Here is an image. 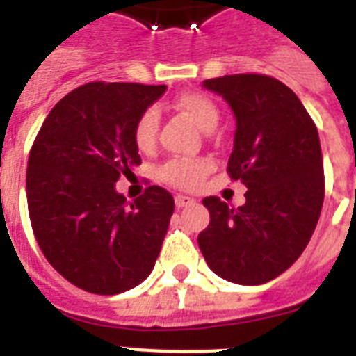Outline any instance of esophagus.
<instances>
[{"mask_svg": "<svg viewBox=\"0 0 356 356\" xmlns=\"http://www.w3.org/2000/svg\"><path fill=\"white\" fill-rule=\"evenodd\" d=\"M192 203H194V197H190V195H183V194L175 195V205H177L179 209H183V207L186 205H192Z\"/></svg>", "mask_w": 356, "mask_h": 356, "instance_id": "34e87169", "label": "esophagus"}]
</instances>
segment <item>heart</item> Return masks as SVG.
Here are the masks:
<instances>
[{
  "mask_svg": "<svg viewBox=\"0 0 356 356\" xmlns=\"http://www.w3.org/2000/svg\"><path fill=\"white\" fill-rule=\"evenodd\" d=\"M175 107L188 116L203 131L216 127L220 120V111L211 97L200 92H186L175 99ZM159 133V113L155 108H145L140 114L133 127V140L138 151H151L156 144ZM212 170V161L209 159H172L159 168V179L162 183L181 190L197 188L207 173Z\"/></svg>",
  "mask_w": 356,
  "mask_h": 356,
  "instance_id": "b5f03b06",
  "label": "heart"
}]
</instances>
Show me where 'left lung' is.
<instances>
[{
  "label": "left lung",
  "instance_id": "1",
  "mask_svg": "<svg viewBox=\"0 0 356 356\" xmlns=\"http://www.w3.org/2000/svg\"><path fill=\"white\" fill-rule=\"evenodd\" d=\"M236 118L227 173L248 186L233 209L205 197L211 223L197 236L207 264L236 284H264L303 253L320 220L325 179L316 123L284 83L262 74L207 79Z\"/></svg>",
  "mask_w": 356,
  "mask_h": 356
}]
</instances>
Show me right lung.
I'll use <instances>...</instances> for the list:
<instances>
[{
	"label": "right lung",
	"instance_id": "obj_1",
	"mask_svg": "<svg viewBox=\"0 0 356 356\" xmlns=\"http://www.w3.org/2000/svg\"><path fill=\"white\" fill-rule=\"evenodd\" d=\"M166 85L103 83L75 88L42 123L27 161V207L47 262L81 290L114 296L155 266L175 203L147 186L127 203L114 184L142 159L134 122Z\"/></svg>",
	"mask_w": 356,
	"mask_h": 356
}]
</instances>
